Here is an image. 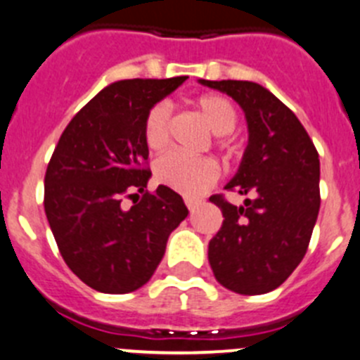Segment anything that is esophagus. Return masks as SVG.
Masks as SVG:
<instances>
[{
	"mask_svg": "<svg viewBox=\"0 0 360 360\" xmlns=\"http://www.w3.org/2000/svg\"><path fill=\"white\" fill-rule=\"evenodd\" d=\"M184 202H186L188 210H190V212H193V210H195L197 206H199V204H200V200L199 199H193V197H186V199H184Z\"/></svg>",
	"mask_w": 360,
	"mask_h": 360,
	"instance_id": "34e87169",
	"label": "esophagus"
}]
</instances>
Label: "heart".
<instances>
[{
    "instance_id": "b5f03b06",
    "label": "heart",
    "mask_w": 360,
    "mask_h": 360,
    "mask_svg": "<svg viewBox=\"0 0 360 360\" xmlns=\"http://www.w3.org/2000/svg\"><path fill=\"white\" fill-rule=\"evenodd\" d=\"M192 105L202 116L213 134H231L238 116L228 98L220 95H202L192 100ZM143 136L150 150H160L167 143L168 109L165 105H154L148 111ZM154 176L158 183L172 188L183 195H199L217 179L219 167L210 158H190L177 152H168L154 165Z\"/></svg>"
}]
</instances>
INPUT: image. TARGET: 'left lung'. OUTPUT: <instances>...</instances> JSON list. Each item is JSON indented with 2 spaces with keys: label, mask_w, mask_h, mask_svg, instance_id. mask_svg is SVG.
Returning <instances> with one entry per match:
<instances>
[{
  "label": "left lung",
  "mask_w": 360,
  "mask_h": 360,
  "mask_svg": "<svg viewBox=\"0 0 360 360\" xmlns=\"http://www.w3.org/2000/svg\"><path fill=\"white\" fill-rule=\"evenodd\" d=\"M231 96L248 122V147L226 184L249 195L235 206L220 195L224 222L210 240L217 281L236 294H265L280 287L305 257L319 213V156L305 127L267 87L249 80H204Z\"/></svg>",
  "instance_id": "obj_1"
}]
</instances>
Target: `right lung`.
Returning a JSON list of instances; mask_svg holds the SVG:
<instances>
[{
    "label": "right lung",
    "instance_id": "obj_1",
    "mask_svg": "<svg viewBox=\"0 0 360 360\" xmlns=\"http://www.w3.org/2000/svg\"><path fill=\"white\" fill-rule=\"evenodd\" d=\"M188 77L105 86L68 127L44 176V212L68 267L98 292L127 294L152 278L170 233L186 219L183 197L147 192L148 111ZM142 193L125 210L124 196Z\"/></svg>",
    "mask_w": 360,
    "mask_h": 360
}]
</instances>
